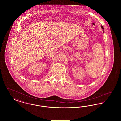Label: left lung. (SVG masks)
Here are the masks:
<instances>
[{"mask_svg": "<svg viewBox=\"0 0 121 121\" xmlns=\"http://www.w3.org/2000/svg\"><path fill=\"white\" fill-rule=\"evenodd\" d=\"M101 27L102 29H104V31H103V32H104V27H103V26H101Z\"/></svg>", "mask_w": 121, "mask_h": 121, "instance_id": "8db88e82", "label": "left lung"}]
</instances>
